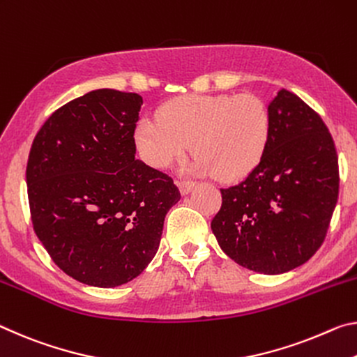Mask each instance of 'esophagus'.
I'll use <instances>...</instances> for the list:
<instances>
[{
  "label": "esophagus",
  "mask_w": 357,
  "mask_h": 357,
  "mask_svg": "<svg viewBox=\"0 0 357 357\" xmlns=\"http://www.w3.org/2000/svg\"><path fill=\"white\" fill-rule=\"evenodd\" d=\"M177 185H178V188H180V192H182L183 196L188 195V192L192 190V186H195V183L186 182V180H178Z\"/></svg>",
  "instance_id": "esophagus-1"
}]
</instances>
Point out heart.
<instances>
[{
	"label": "heart",
	"mask_w": 357,
	"mask_h": 357,
	"mask_svg": "<svg viewBox=\"0 0 357 357\" xmlns=\"http://www.w3.org/2000/svg\"><path fill=\"white\" fill-rule=\"evenodd\" d=\"M271 131V114L256 95H195L167 102L160 116L140 120L136 144L144 161L156 169L182 160L192 144V172L234 182L259 166Z\"/></svg>",
	"instance_id": "1"
}]
</instances>
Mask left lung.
<instances>
[{
	"label": "left lung",
	"instance_id": "obj_1",
	"mask_svg": "<svg viewBox=\"0 0 357 357\" xmlns=\"http://www.w3.org/2000/svg\"><path fill=\"white\" fill-rule=\"evenodd\" d=\"M267 109L266 155L242 183L221 188L210 226L237 264L275 275L302 266L324 242L340 177L334 139L310 106L283 89Z\"/></svg>",
	"mask_w": 357,
	"mask_h": 357
}]
</instances>
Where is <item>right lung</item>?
<instances>
[{"label": "right lung", "instance_id": "1", "mask_svg": "<svg viewBox=\"0 0 357 357\" xmlns=\"http://www.w3.org/2000/svg\"><path fill=\"white\" fill-rule=\"evenodd\" d=\"M137 93L101 89L56 109L26 165L33 229L77 282L114 288L136 278L180 201L167 174L136 160Z\"/></svg>", "mask_w": 357, "mask_h": 357}]
</instances>
